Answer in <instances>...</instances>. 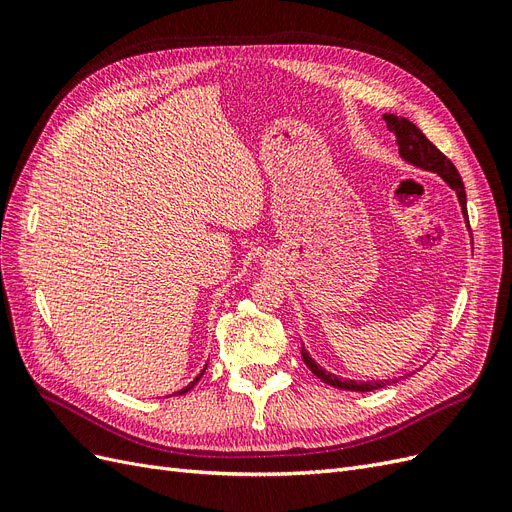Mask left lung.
Here are the masks:
<instances>
[{
	"label": "left lung",
	"mask_w": 512,
	"mask_h": 512,
	"mask_svg": "<svg viewBox=\"0 0 512 512\" xmlns=\"http://www.w3.org/2000/svg\"><path fill=\"white\" fill-rule=\"evenodd\" d=\"M382 119L386 121V128H389L393 134H395V141H397V147H399V156L401 160H404L406 164L410 166H416V168H423V170H429V173H436L448 188H451L455 194H457V200L461 205V213H463V220H466L468 224V198H466V188H463V181H461V175L457 173V168L453 166V162L448 160L444 153L433 145L429 138L418 130L414 123L406 117H397V115H391V113H384ZM468 230H470V224H468ZM301 356L305 365L312 369V374L316 378H320L322 382H327L331 386H337V389H344V391H356V393H367V391H378V389H384V386L389 384H395L399 380H406L408 376H412L414 371H410V374L406 376H399V378H386V380H367V382H361V380H350V378H339L335 374H331V371L324 369L322 365L316 363V359L312 354H309L305 348H301Z\"/></svg>",
	"instance_id": "1"
}]
</instances>
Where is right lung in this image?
<instances>
[{"instance_id": "1", "label": "right lung", "mask_w": 512, "mask_h": 512, "mask_svg": "<svg viewBox=\"0 0 512 512\" xmlns=\"http://www.w3.org/2000/svg\"><path fill=\"white\" fill-rule=\"evenodd\" d=\"M205 369H207V363H205V367H203V369H200V374H198V376H196V378H194V380H192V382H190L188 386H183V389H181V391H177L175 395H185V393H188L190 389H194V386H196V382H198L200 378H203V374H205Z\"/></svg>"}]
</instances>
